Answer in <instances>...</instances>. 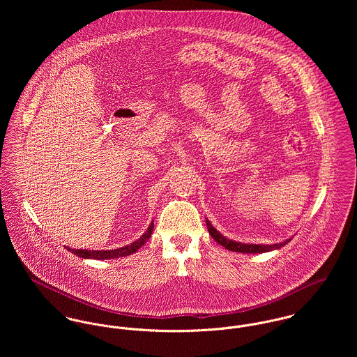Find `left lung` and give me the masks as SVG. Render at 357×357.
<instances>
[{
    "instance_id": "left-lung-1",
    "label": "left lung",
    "mask_w": 357,
    "mask_h": 357,
    "mask_svg": "<svg viewBox=\"0 0 357 357\" xmlns=\"http://www.w3.org/2000/svg\"><path fill=\"white\" fill-rule=\"evenodd\" d=\"M206 224H207V229H208V234L211 235V238L218 243L221 245L222 248H225L227 250H231V252H236V253H249V255H255V253H268L271 250H276V249H280L283 248L284 245H287L291 239H287L282 243H276V245H250V243H241V242H235V241H231L225 236H222L211 224L210 221L206 218Z\"/></svg>"
}]
</instances>
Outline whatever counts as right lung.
Returning a JSON list of instances; mask_svg holds the SVG:
<instances>
[{"mask_svg":"<svg viewBox=\"0 0 357 357\" xmlns=\"http://www.w3.org/2000/svg\"><path fill=\"white\" fill-rule=\"evenodd\" d=\"M153 231V221H151L149 229L133 243L128 245V246H123V248H119V249H114V250H82V249H70V248H66L68 252L74 253L78 257H82V258H93V259H112V258H119V257H126V255H133L136 253L151 236Z\"/></svg>","mask_w":357,"mask_h":357,"instance_id":"right-lung-1","label":"right lung"}]
</instances>
